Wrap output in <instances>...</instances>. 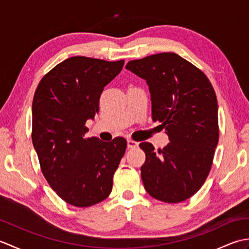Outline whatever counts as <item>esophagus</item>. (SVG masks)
<instances>
[{
    "label": "esophagus",
    "mask_w": 249,
    "mask_h": 249,
    "mask_svg": "<svg viewBox=\"0 0 249 249\" xmlns=\"http://www.w3.org/2000/svg\"><path fill=\"white\" fill-rule=\"evenodd\" d=\"M138 145H139V143L137 141L131 140V139L127 140V146L129 147V149H135V147H137Z\"/></svg>",
    "instance_id": "1"
}]
</instances>
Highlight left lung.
I'll return each mask as SVG.
<instances>
[{
	"label": "left lung",
	"mask_w": 249,
	"mask_h": 249,
	"mask_svg": "<svg viewBox=\"0 0 249 249\" xmlns=\"http://www.w3.org/2000/svg\"><path fill=\"white\" fill-rule=\"evenodd\" d=\"M126 68L146 80L152 120L160 122L170 140L157 152L140 143L144 188L160 201L182 202L201 188L213 163L219 138L214 89L198 67L173 52L129 61Z\"/></svg>",
	"instance_id": "8db88e82"
}]
</instances>
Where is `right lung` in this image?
Masks as SVG:
<instances>
[{
  "label": "right lung",
  "instance_id": "right-lung-1",
  "mask_svg": "<svg viewBox=\"0 0 249 249\" xmlns=\"http://www.w3.org/2000/svg\"><path fill=\"white\" fill-rule=\"evenodd\" d=\"M124 62L72 56L47 72L35 91L32 141L41 172L73 206L88 208L108 197L125 154L124 138L104 142L86 137V122L98 113L100 94Z\"/></svg>",
  "mask_w": 249,
  "mask_h": 249
}]
</instances>
